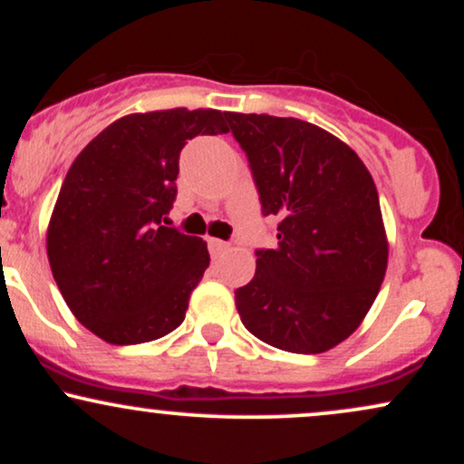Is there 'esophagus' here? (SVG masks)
Wrapping results in <instances>:
<instances>
[{
	"label": "esophagus",
	"mask_w": 464,
	"mask_h": 464,
	"mask_svg": "<svg viewBox=\"0 0 464 464\" xmlns=\"http://www.w3.org/2000/svg\"><path fill=\"white\" fill-rule=\"evenodd\" d=\"M207 244H209L211 257H220L222 253H227V250H228V244L222 242V239H209Z\"/></svg>",
	"instance_id": "obj_1"
}]
</instances>
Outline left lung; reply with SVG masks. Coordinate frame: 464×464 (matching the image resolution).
Masks as SVG:
<instances>
[{
	"mask_svg": "<svg viewBox=\"0 0 464 464\" xmlns=\"http://www.w3.org/2000/svg\"><path fill=\"white\" fill-rule=\"evenodd\" d=\"M246 152L276 246L236 290L244 327L270 347L323 353L371 310L388 264L375 183L347 143L295 117L225 113Z\"/></svg>",
	"mask_w": 464,
	"mask_h": 464,
	"instance_id": "left-lung-1",
	"label": "left lung"
}]
</instances>
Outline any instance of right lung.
<instances>
[{"instance_id": "add662e5", "label": "right lung", "mask_w": 464, "mask_h": 464, "mask_svg": "<svg viewBox=\"0 0 464 464\" xmlns=\"http://www.w3.org/2000/svg\"><path fill=\"white\" fill-rule=\"evenodd\" d=\"M227 130L214 109L126 115L72 163L47 228V257L69 310L98 338L150 343L183 323L209 253L200 237L165 227L179 157L196 135Z\"/></svg>"}]
</instances>
